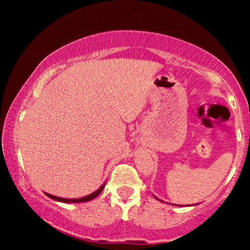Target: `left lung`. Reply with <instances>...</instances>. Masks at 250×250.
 Masks as SVG:
<instances>
[{
	"label": "left lung",
	"instance_id": "left-lung-1",
	"mask_svg": "<svg viewBox=\"0 0 250 250\" xmlns=\"http://www.w3.org/2000/svg\"><path fill=\"white\" fill-rule=\"evenodd\" d=\"M180 206H181V205H180Z\"/></svg>",
	"mask_w": 250,
	"mask_h": 250
}]
</instances>
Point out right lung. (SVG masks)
Returning a JSON list of instances; mask_svg holds the SVG:
<instances>
[{"mask_svg": "<svg viewBox=\"0 0 250 250\" xmlns=\"http://www.w3.org/2000/svg\"><path fill=\"white\" fill-rule=\"evenodd\" d=\"M104 186H105V183L102 184V186H101L100 188H99V189H98L97 191H95V192L88 194V196H85V197H83V198H78V199H66V198L56 197V196H52V194L46 193V192H45V194H46V196L49 197V198H51V199L57 200V201H61V203H67V204H69V203H84V201H90V200H92V199H94L95 197H98L99 194L101 193V191L104 190Z\"/></svg>", "mask_w": 250, "mask_h": 250, "instance_id": "obj_1", "label": "right lung"}]
</instances>
